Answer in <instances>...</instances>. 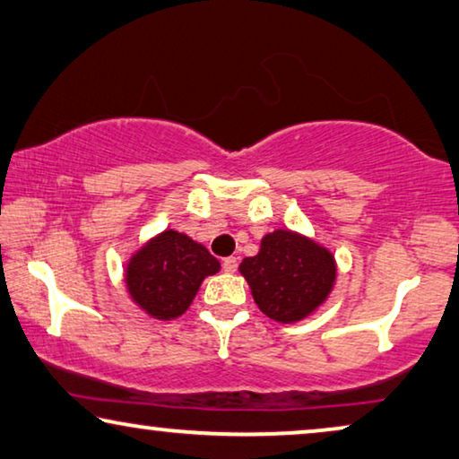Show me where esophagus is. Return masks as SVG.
Returning a JSON list of instances; mask_svg holds the SVG:
<instances>
[{
	"label": "esophagus",
	"instance_id": "1",
	"mask_svg": "<svg viewBox=\"0 0 459 459\" xmlns=\"http://www.w3.org/2000/svg\"><path fill=\"white\" fill-rule=\"evenodd\" d=\"M237 265H238V259L237 257H224V262H222L224 272H229V273L237 272Z\"/></svg>",
	"mask_w": 459,
	"mask_h": 459
}]
</instances>
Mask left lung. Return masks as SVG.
<instances>
[{"label": "left lung", "instance_id": "left-lung-1", "mask_svg": "<svg viewBox=\"0 0 459 459\" xmlns=\"http://www.w3.org/2000/svg\"><path fill=\"white\" fill-rule=\"evenodd\" d=\"M259 311L278 324H297L313 316L336 284L333 253L316 238L290 229L262 237L257 255L238 265Z\"/></svg>", "mask_w": 459, "mask_h": 459}]
</instances>
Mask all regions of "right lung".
Masks as SVG:
<instances>
[{
    "label": "right lung",
    "instance_id": "right-lung-1",
    "mask_svg": "<svg viewBox=\"0 0 459 459\" xmlns=\"http://www.w3.org/2000/svg\"><path fill=\"white\" fill-rule=\"evenodd\" d=\"M221 272V262L186 232L164 229L127 259L123 282L146 316L170 321L189 309L204 280Z\"/></svg>",
    "mask_w": 459,
    "mask_h": 459
}]
</instances>
